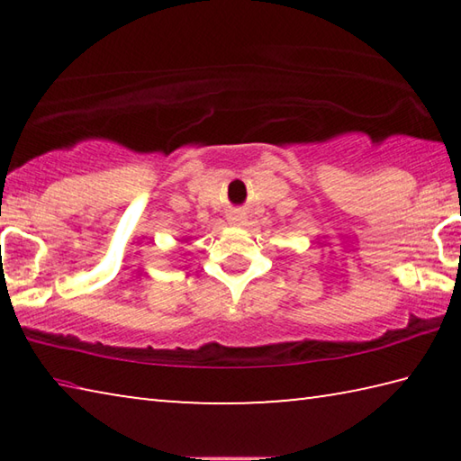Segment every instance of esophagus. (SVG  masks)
Returning a JSON list of instances; mask_svg holds the SVG:
<instances>
[{
  "mask_svg": "<svg viewBox=\"0 0 461 461\" xmlns=\"http://www.w3.org/2000/svg\"><path fill=\"white\" fill-rule=\"evenodd\" d=\"M228 221H230L231 225H246V213L240 212V209H236V212H231V213L228 215Z\"/></svg>",
  "mask_w": 461,
  "mask_h": 461,
  "instance_id": "1",
  "label": "esophagus"
}]
</instances>
